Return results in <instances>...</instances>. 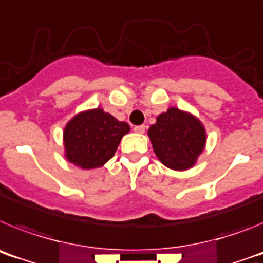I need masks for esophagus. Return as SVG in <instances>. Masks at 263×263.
I'll return each instance as SVG.
<instances>
[{
  "label": "esophagus",
  "instance_id": "1",
  "mask_svg": "<svg viewBox=\"0 0 263 263\" xmlns=\"http://www.w3.org/2000/svg\"><path fill=\"white\" fill-rule=\"evenodd\" d=\"M145 130H146L145 125H138V126H134V132H136V133L142 134V133H145Z\"/></svg>",
  "mask_w": 263,
  "mask_h": 263
}]
</instances>
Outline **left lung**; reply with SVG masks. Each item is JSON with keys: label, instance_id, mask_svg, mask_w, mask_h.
Wrapping results in <instances>:
<instances>
[{"label": "left lung", "instance_id": "obj_1", "mask_svg": "<svg viewBox=\"0 0 263 263\" xmlns=\"http://www.w3.org/2000/svg\"><path fill=\"white\" fill-rule=\"evenodd\" d=\"M147 134L160 163L175 171L192 168L205 148L206 132L201 121L175 106L160 113Z\"/></svg>", "mask_w": 263, "mask_h": 263}]
</instances>
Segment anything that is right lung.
Returning <instances> with one entry per match:
<instances>
[{
	"label": "right lung",
	"mask_w": 263,
	"mask_h": 263,
	"mask_svg": "<svg viewBox=\"0 0 263 263\" xmlns=\"http://www.w3.org/2000/svg\"><path fill=\"white\" fill-rule=\"evenodd\" d=\"M130 126L104 109H88L75 115L63 130L64 157L84 170L99 168L115 155Z\"/></svg>",
	"instance_id": "obj_1"
}]
</instances>
